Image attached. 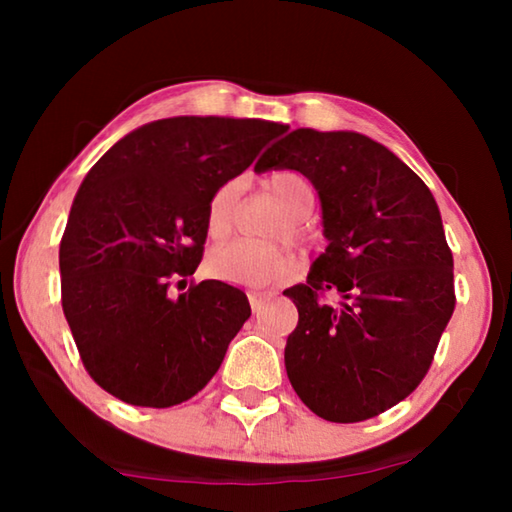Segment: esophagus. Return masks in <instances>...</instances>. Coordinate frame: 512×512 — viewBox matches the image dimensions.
Returning a JSON list of instances; mask_svg holds the SVG:
<instances>
[{"mask_svg": "<svg viewBox=\"0 0 512 512\" xmlns=\"http://www.w3.org/2000/svg\"><path fill=\"white\" fill-rule=\"evenodd\" d=\"M275 296V291H248V300H250V307H253V311H259V307H262V302L271 300Z\"/></svg>", "mask_w": 512, "mask_h": 512, "instance_id": "esophagus-1", "label": "esophagus"}]
</instances>
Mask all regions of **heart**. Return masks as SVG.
I'll use <instances>...</instances> for the list:
<instances>
[{"label": "heart", "mask_w": 512, "mask_h": 512, "mask_svg": "<svg viewBox=\"0 0 512 512\" xmlns=\"http://www.w3.org/2000/svg\"><path fill=\"white\" fill-rule=\"evenodd\" d=\"M266 192L271 194L284 210L289 212V223L282 225L280 235L305 246H314L318 232L305 221L316 210L318 192L305 173L293 169L273 171L264 180ZM241 185L237 180L221 185L207 205V232L214 239L228 237L235 228L239 212ZM296 257L287 248L277 246H255L248 241H232L216 248L210 257V268L216 277L225 282L241 284V287H268L289 280L296 273Z\"/></svg>", "instance_id": "1"}]
</instances>
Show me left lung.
<instances>
[{
  "mask_svg": "<svg viewBox=\"0 0 512 512\" xmlns=\"http://www.w3.org/2000/svg\"><path fill=\"white\" fill-rule=\"evenodd\" d=\"M257 171L296 169L314 183L329 246L305 284L284 366L318 418L361 422L409 397L431 368L456 307L454 257L429 187L359 133L298 128Z\"/></svg>",
  "mask_w": 512,
  "mask_h": 512,
  "instance_id": "obj_1",
  "label": "left lung"
}]
</instances>
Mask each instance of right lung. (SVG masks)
Here are the masks:
<instances>
[{
	"label": "right lung",
	"mask_w": 512,
	"mask_h": 512,
	"mask_svg": "<svg viewBox=\"0 0 512 512\" xmlns=\"http://www.w3.org/2000/svg\"><path fill=\"white\" fill-rule=\"evenodd\" d=\"M287 126L171 117L119 140L85 176L60 239V300L88 375L149 409L187 402L250 318L244 291L187 277L207 205Z\"/></svg>",
	"instance_id": "add662e5"
}]
</instances>
